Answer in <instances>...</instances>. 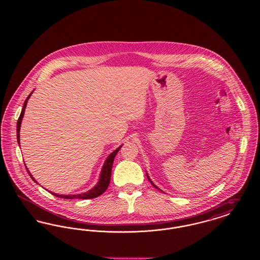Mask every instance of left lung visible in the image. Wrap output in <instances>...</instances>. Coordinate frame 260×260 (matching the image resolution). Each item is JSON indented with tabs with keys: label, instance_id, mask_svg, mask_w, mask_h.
Segmentation results:
<instances>
[{
	"label": "left lung",
	"instance_id": "left-lung-1",
	"mask_svg": "<svg viewBox=\"0 0 260 260\" xmlns=\"http://www.w3.org/2000/svg\"><path fill=\"white\" fill-rule=\"evenodd\" d=\"M146 174H147V178H148L149 181H150V182H151V183H152V185L154 186V187H155V188H157V189H158V190H160V191H161V189H160V188H158V187H157V186L155 185V184H154V183H153V182H152V180H151V179H150V177H149L148 173H146ZM161 192H162V191H161Z\"/></svg>",
	"mask_w": 260,
	"mask_h": 260
}]
</instances>
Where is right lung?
Here are the masks:
<instances>
[{
	"mask_svg": "<svg viewBox=\"0 0 260 260\" xmlns=\"http://www.w3.org/2000/svg\"><path fill=\"white\" fill-rule=\"evenodd\" d=\"M32 93H33V91L28 95V98H27L26 100H25L24 104H23V108H22V111H21V114H20V116H19V118H18V121H17V124H16V137H17V142H18L19 146H20V138H19V137H20V136H19L20 125H21V122H22L23 116H24L25 108H26V105H27L28 99H30V96H31V94H32ZM122 146H123V144H122V145H120V146H119L118 148L116 149V150H114V151L112 152L111 154L107 157V159L105 160L104 164H103V167H102V169H101L100 174H99V181H98L96 185L94 186L93 188L89 189L88 191L85 192V193L77 194V195H59V194H56V193H53V192H50V191H49V192H50L52 195H54L55 197H59V198L63 199H83V200H86V199H92L95 198V197H99V195L103 194V193L106 191V189H107V188H108V186H109L110 179H111L112 166H113V161H114V159H115V157H116L117 153L119 152V150L121 149ZM26 170H27V173H28V174L30 175V177H31L35 182H37V181H36V179L33 177V175H32L31 173L29 172V170H28L27 168H26ZM46 190H47V189H46Z\"/></svg>",
	"mask_w": 260,
	"mask_h": 260,
	"instance_id": "obj_1",
	"label": "right lung"
}]
</instances>
